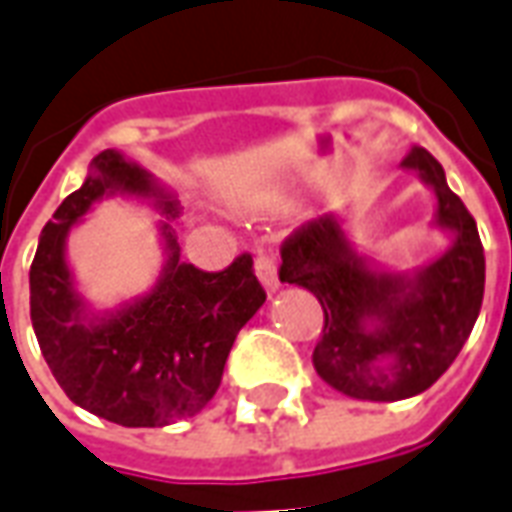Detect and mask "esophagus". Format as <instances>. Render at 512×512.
I'll return each mask as SVG.
<instances>
[{
  "label": "esophagus",
  "instance_id": "34e87169",
  "mask_svg": "<svg viewBox=\"0 0 512 512\" xmlns=\"http://www.w3.org/2000/svg\"><path fill=\"white\" fill-rule=\"evenodd\" d=\"M255 274L257 279L263 282V288H266L268 293L279 290V274H277V263H274V257L266 255V252H260L255 260Z\"/></svg>",
  "mask_w": 512,
  "mask_h": 512
}]
</instances>
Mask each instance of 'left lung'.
<instances>
[{
    "instance_id": "1",
    "label": "left lung",
    "mask_w": 512,
    "mask_h": 512,
    "mask_svg": "<svg viewBox=\"0 0 512 512\" xmlns=\"http://www.w3.org/2000/svg\"><path fill=\"white\" fill-rule=\"evenodd\" d=\"M400 167L436 194L433 227L452 244L411 271H386L359 255L340 213H323L282 244L279 279L315 293L323 334L312 365L337 392L392 403L425 392L461 354L483 307L485 255L472 213L425 147Z\"/></svg>"
}]
</instances>
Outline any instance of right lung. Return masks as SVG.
I'll use <instances>...</instances> for the list:
<instances>
[{
  "label": "right lung",
  "mask_w": 512,
  "mask_h": 512,
  "mask_svg": "<svg viewBox=\"0 0 512 512\" xmlns=\"http://www.w3.org/2000/svg\"><path fill=\"white\" fill-rule=\"evenodd\" d=\"M115 193L162 211L165 266L147 294L93 311L75 288L64 244L94 202ZM178 216V197L161 180L104 150L43 227L29 268L32 329L57 384L76 406L123 428H164L200 414L222 384L235 337L266 301L249 255L219 274L183 263L172 230Z\"/></svg>",
  "instance_id": "1"
}]
</instances>
